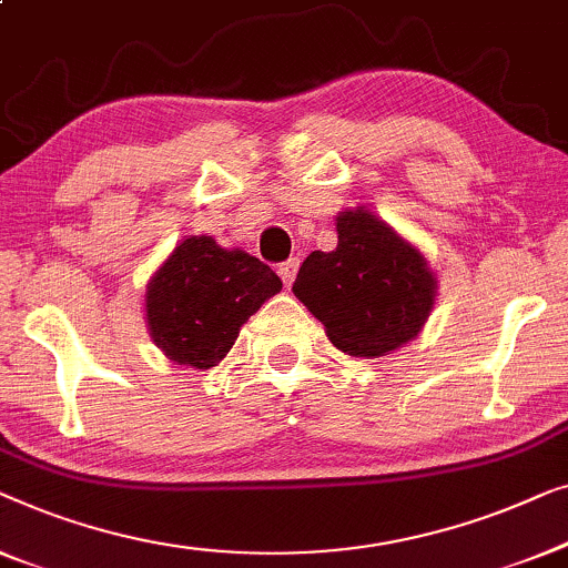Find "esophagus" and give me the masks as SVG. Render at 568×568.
<instances>
[{"label":"esophagus","instance_id":"34e87169","mask_svg":"<svg viewBox=\"0 0 568 568\" xmlns=\"http://www.w3.org/2000/svg\"><path fill=\"white\" fill-rule=\"evenodd\" d=\"M298 267H301V260H298V257H291V260H285V262H283V265H281V270H277V273H281V277H283V283H285V285H293L295 275H298Z\"/></svg>","mask_w":568,"mask_h":568}]
</instances>
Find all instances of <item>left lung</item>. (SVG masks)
Here are the masks:
<instances>
[{
  "label": "left lung",
  "instance_id": "8db88e82",
  "mask_svg": "<svg viewBox=\"0 0 568 568\" xmlns=\"http://www.w3.org/2000/svg\"><path fill=\"white\" fill-rule=\"evenodd\" d=\"M337 250L311 252L293 293L342 353L375 357L417 337L435 303L422 254L367 211L337 219Z\"/></svg>",
  "mask_w": 568,
  "mask_h": 568
}]
</instances>
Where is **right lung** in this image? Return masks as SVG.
Listing matches in <instances>:
<instances>
[{
    "label": "right lung",
    "instance_id": "1",
    "mask_svg": "<svg viewBox=\"0 0 568 568\" xmlns=\"http://www.w3.org/2000/svg\"><path fill=\"white\" fill-rule=\"evenodd\" d=\"M283 281L252 254L221 250L211 236L185 239L146 291L149 329L178 365L207 371L234 347L239 329Z\"/></svg>",
    "mask_w": 568,
    "mask_h": 568
}]
</instances>
